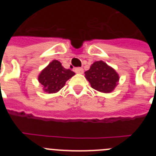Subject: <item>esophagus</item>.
<instances>
[{
  "instance_id": "34e87169",
  "label": "esophagus",
  "mask_w": 156,
  "mask_h": 156,
  "mask_svg": "<svg viewBox=\"0 0 156 156\" xmlns=\"http://www.w3.org/2000/svg\"><path fill=\"white\" fill-rule=\"evenodd\" d=\"M75 72L76 73L82 74V73H83V68H76Z\"/></svg>"
}]
</instances>
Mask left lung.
Listing matches in <instances>:
<instances>
[{"label":"left lung","instance_id":"obj_1","mask_svg":"<svg viewBox=\"0 0 156 156\" xmlns=\"http://www.w3.org/2000/svg\"><path fill=\"white\" fill-rule=\"evenodd\" d=\"M85 76L92 88L103 93L112 91L119 81L116 72L102 61L94 62Z\"/></svg>","mask_w":156,"mask_h":156}]
</instances>
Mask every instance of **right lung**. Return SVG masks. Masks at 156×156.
I'll use <instances>...</instances> for the list:
<instances>
[{
	"instance_id": "add662e5",
	"label": "right lung",
	"mask_w": 156,
	"mask_h": 156,
	"mask_svg": "<svg viewBox=\"0 0 156 156\" xmlns=\"http://www.w3.org/2000/svg\"><path fill=\"white\" fill-rule=\"evenodd\" d=\"M75 73L62 67L61 62L54 60L43 69L38 77V80L44 87L45 92L56 93L65 86V83Z\"/></svg>"
}]
</instances>
